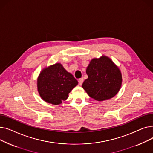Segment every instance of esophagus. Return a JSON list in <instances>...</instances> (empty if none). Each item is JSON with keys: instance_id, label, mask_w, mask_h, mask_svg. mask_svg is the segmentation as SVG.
Returning <instances> with one entry per match:
<instances>
[{"instance_id": "obj_1", "label": "esophagus", "mask_w": 153, "mask_h": 153, "mask_svg": "<svg viewBox=\"0 0 153 153\" xmlns=\"http://www.w3.org/2000/svg\"><path fill=\"white\" fill-rule=\"evenodd\" d=\"M83 82H84V79L83 78H81V79H79L78 80V82H79V85H82Z\"/></svg>"}]
</instances>
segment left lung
Here are the masks:
<instances>
[{
  "mask_svg": "<svg viewBox=\"0 0 153 153\" xmlns=\"http://www.w3.org/2000/svg\"><path fill=\"white\" fill-rule=\"evenodd\" d=\"M86 73L88 78L83 82L82 88L96 100L102 101L114 97L121 87V72L106 56L93 59Z\"/></svg>",
  "mask_w": 153,
  "mask_h": 153,
  "instance_id": "1",
  "label": "left lung"
}]
</instances>
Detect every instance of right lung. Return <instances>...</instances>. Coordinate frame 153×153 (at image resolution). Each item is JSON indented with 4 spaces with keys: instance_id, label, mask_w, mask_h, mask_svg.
I'll return each instance as SVG.
<instances>
[{
    "instance_id": "add662e5",
    "label": "right lung",
    "mask_w": 153,
    "mask_h": 153,
    "mask_svg": "<svg viewBox=\"0 0 153 153\" xmlns=\"http://www.w3.org/2000/svg\"><path fill=\"white\" fill-rule=\"evenodd\" d=\"M77 81L59 63L44 69L37 81L38 91L45 102L59 105L77 85Z\"/></svg>"
}]
</instances>
